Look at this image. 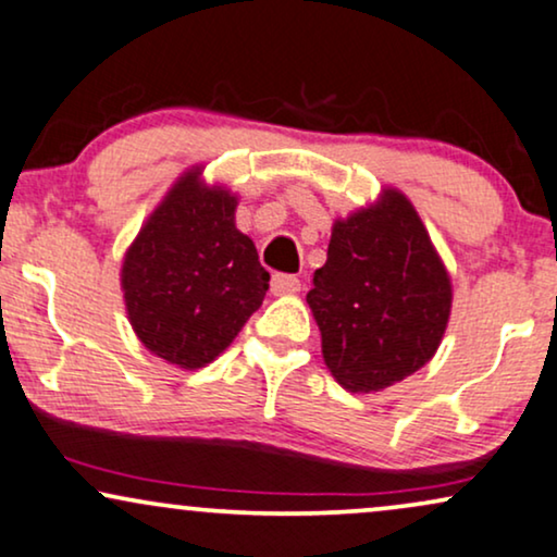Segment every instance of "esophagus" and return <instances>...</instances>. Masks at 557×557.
Segmentation results:
<instances>
[{
  "mask_svg": "<svg viewBox=\"0 0 557 557\" xmlns=\"http://www.w3.org/2000/svg\"><path fill=\"white\" fill-rule=\"evenodd\" d=\"M270 285H272L274 295H293V293L300 290V280L295 277V274H283V272L272 274Z\"/></svg>",
  "mask_w": 557,
  "mask_h": 557,
  "instance_id": "1",
  "label": "esophagus"
}]
</instances>
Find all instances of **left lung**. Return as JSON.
I'll use <instances>...</instances> for the list:
<instances>
[{"label":"left lung","mask_w":557,"mask_h":557,"mask_svg":"<svg viewBox=\"0 0 557 557\" xmlns=\"http://www.w3.org/2000/svg\"><path fill=\"white\" fill-rule=\"evenodd\" d=\"M306 300L331 375L351 393H372L432 360L453 285L417 210L385 189L377 206L334 223Z\"/></svg>","instance_id":"8db88e82"}]
</instances>
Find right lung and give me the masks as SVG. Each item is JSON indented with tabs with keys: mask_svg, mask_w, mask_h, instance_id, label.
<instances>
[{
	"mask_svg": "<svg viewBox=\"0 0 557 557\" xmlns=\"http://www.w3.org/2000/svg\"><path fill=\"white\" fill-rule=\"evenodd\" d=\"M236 197L193 169L169 189L123 262L131 326L146 349L185 370L213 362L262 306L270 272L234 223Z\"/></svg>",
	"mask_w": 557,
	"mask_h": 557,
	"instance_id": "1",
	"label": "right lung"
}]
</instances>
